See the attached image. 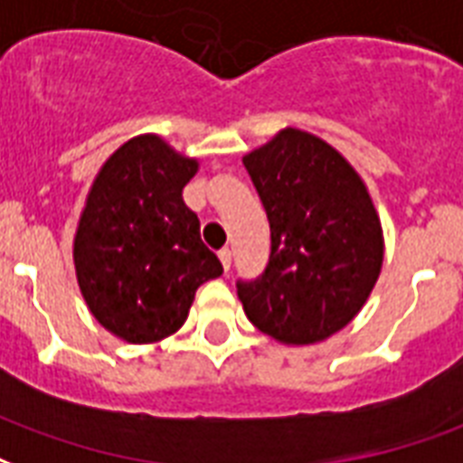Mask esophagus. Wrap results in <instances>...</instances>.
<instances>
[{
    "label": "esophagus",
    "instance_id": "esophagus-1",
    "mask_svg": "<svg viewBox=\"0 0 463 463\" xmlns=\"http://www.w3.org/2000/svg\"><path fill=\"white\" fill-rule=\"evenodd\" d=\"M218 258H221L222 269H225V272H228V269H231V260H232V252H231V250H228V248L221 250V252H218Z\"/></svg>",
    "mask_w": 463,
    "mask_h": 463
}]
</instances>
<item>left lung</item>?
<instances>
[{"instance_id":"8db88e82","label":"left lung","mask_w":463,"mask_h":463,"mask_svg":"<svg viewBox=\"0 0 463 463\" xmlns=\"http://www.w3.org/2000/svg\"><path fill=\"white\" fill-rule=\"evenodd\" d=\"M269 221L265 275L238 282L250 324L284 345L345 328L378 282L385 238L365 181L336 146L284 127L242 156Z\"/></svg>"}]
</instances>
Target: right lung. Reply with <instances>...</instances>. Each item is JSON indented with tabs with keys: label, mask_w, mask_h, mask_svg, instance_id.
Listing matches in <instances>:
<instances>
[{
	"label": "right lung",
	"mask_w": 463,
	"mask_h": 463,
	"mask_svg": "<svg viewBox=\"0 0 463 463\" xmlns=\"http://www.w3.org/2000/svg\"><path fill=\"white\" fill-rule=\"evenodd\" d=\"M196 171V156L149 132L109 154L85 196L75 279L95 321L127 344L176 334L198 287L222 275L181 196Z\"/></svg>",
	"instance_id": "obj_1"
}]
</instances>
